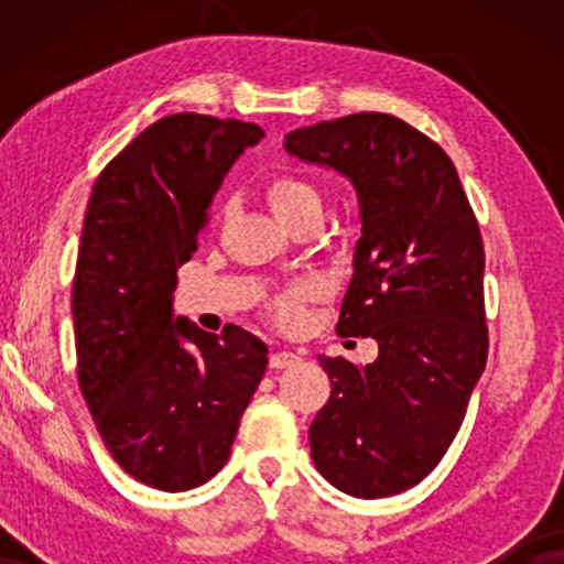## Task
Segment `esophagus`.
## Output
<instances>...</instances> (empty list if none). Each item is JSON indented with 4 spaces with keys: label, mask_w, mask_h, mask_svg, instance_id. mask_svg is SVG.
I'll return each instance as SVG.
<instances>
[{
    "label": "esophagus",
    "mask_w": 564,
    "mask_h": 564,
    "mask_svg": "<svg viewBox=\"0 0 564 564\" xmlns=\"http://www.w3.org/2000/svg\"><path fill=\"white\" fill-rule=\"evenodd\" d=\"M295 361H300V354H295V351H274L272 357H269V367L284 369V367L295 365Z\"/></svg>",
    "instance_id": "esophagus-1"
}]
</instances>
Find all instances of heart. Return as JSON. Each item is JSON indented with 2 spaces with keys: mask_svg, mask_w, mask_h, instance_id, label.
Returning <instances> with one entry per match:
<instances>
[{
  "mask_svg": "<svg viewBox=\"0 0 564 564\" xmlns=\"http://www.w3.org/2000/svg\"><path fill=\"white\" fill-rule=\"evenodd\" d=\"M267 199L276 218L282 223H290L300 218V215L321 210V195L311 182L300 180L292 174H276L267 184ZM321 292L318 280H303L284 292L282 297H276L272 303L274 318L282 326H297L303 321V300H311Z\"/></svg>",
  "mask_w": 564,
  "mask_h": 564,
  "instance_id": "1",
  "label": "heart"
}]
</instances>
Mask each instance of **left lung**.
I'll return each instance as SVG.
<instances>
[{
  "label": "left lung",
  "mask_w": 564,
  "mask_h": 564,
  "mask_svg": "<svg viewBox=\"0 0 564 564\" xmlns=\"http://www.w3.org/2000/svg\"><path fill=\"white\" fill-rule=\"evenodd\" d=\"M284 149L357 189L361 236L336 334L380 346L367 367L318 357L330 398L311 457L354 498L398 496L442 462L488 361L480 226L442 145L395 115L315 122Z\"/></svg>",
  "instance_id": "1"
}]
</instances>
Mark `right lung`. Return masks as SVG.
Here are the masks:
<instances>
[{"label":"right lung","instance_id":"right-lung-1","mask_svg":"<svg viewBox=\"0 0 564 564\" xmlns=\"http://www.w3.org/2000/svg\"><path fill=\"white\" fill-rule=\"evenodd\" d=\"M264 130L166 115L97 176L74 274L76 375L112 459L156 490L220 473L267 369L238 326L207 334L174 318L176 269L197 249L223 176Z\"/></svg>","mask_w":564,"mask_h":564}]
</instances>
